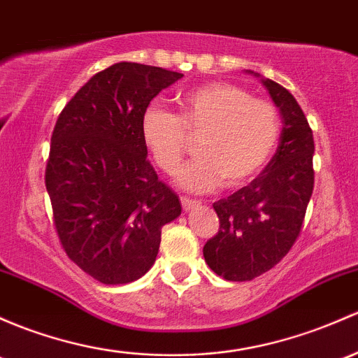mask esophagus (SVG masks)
<instances>
[{
  "label": "esophagus",
  "instance_id": "34e87169",
  "mask_svg": "<svg viewBox=\"0 0 358 358\" xmlns=\"http://www.w3.org/2000/svg\"><path fill=\"white\" fill-rule=\"evenodd\" d=\"M180 201H182V206H183V209H185V210H190V209L197 208V206H199L197 201H192V199H189V197H182Z\"/></svg>",
  "mask_w": 358,
  "mask_h": 358
}]
</instances>
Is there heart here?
<instances>
[{"mask_svg":"<svg viewBox=\"0 0 358 358\" xmlns=\"http://www.w3.org/2000/svg\"><path fill=\"white\" fill-rule=\"evenodd\" d=\"M178 115L149 106L141 120V137L156 166L171 175L182 164L190 141L201 157L180 169L176 183L194 194L247 185L269 163L280 138L273 104L254 99L245 89L224 82L182 94Z\"/></svg>","mask_w":358,"mask_h":358,"instance_id":"b5f03b06","label":"heart"}]
</instances>
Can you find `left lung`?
Wrapping results in <instances>:
<instances>
[{
    "instance_id": "obj_1",
    "label": "left lung",
    "mask_w": 358,
    "mask_h": 358,
    "mask_svg": "<svg viewBox=\"0 0 358 358\" xmlns=\"http://www.w3.org/2000/svg\"><path fill=\"white\" fill-rule=\"evenodd\" d=\"M254 75L280 110L283 129L276 154L261 175L213 204L220 229L204 245V259L228 281L254 280L288 254L314 190V137L302 108L283 85Z\"/></svg>"
}]
</instances>
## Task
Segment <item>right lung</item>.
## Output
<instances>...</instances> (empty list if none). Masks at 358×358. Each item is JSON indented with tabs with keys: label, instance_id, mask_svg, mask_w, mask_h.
<instances>
[{
	"label": "right lung",
	"instance_id": "1",
	"mask_svg": "<svg viewBox=\"0 0 358 358\" xmlns=\"http://www.w3.org/2000/svg\"><path fill=\"white\" fill-rule=\"evenodd\" d=\"M178 71L120 62L99 71L65 106L51 137L46 190L59 242L82 271L125 285L152 268L161 228L182 214L157 180L141 120Z\"/></svg>",
	"mask_w": 358,
	"mask_h": 358
}]
</instances>
